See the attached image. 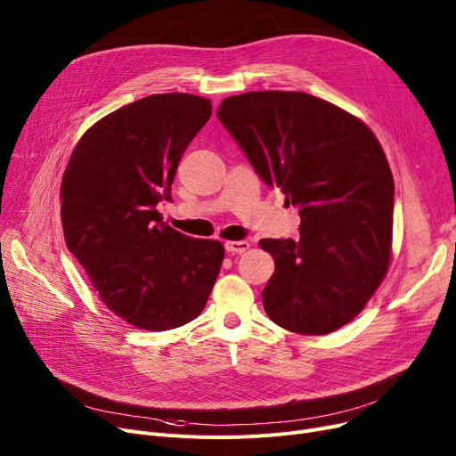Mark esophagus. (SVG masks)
<instances>
[{"label": "esophagus", "mask_w": 456, "mask_h": 456, "mask_svg": "<svg viewBox=\"0 0 456 456\" xmlns=\"http://www.w3.org/2000/svg\"><path fill=\"white\" fill-rule=\"evenodd\" d=\"M225 249L229 253H246L249 249V242H246V240H227Z\"/></svg>", "instance_id": "1"}]
</instances>
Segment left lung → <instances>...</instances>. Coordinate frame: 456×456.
Instances as JSON below:
<instances>
[{"label": "left lung", "instance_id": "1", "mask_svg": "<svg viewBox=\"0 0 456 456\" xmlns=\"http://www.w3.org/2000/svg\"><path fill=\"white\" fill-rule=\"evenodd\" d=\"M260 179L299 207V240L265 238L275 260L262 303L279 327L327 334L371 299L392 258L394 177L371 129L305 92H246L218 109Z\"/></svg>", "mask_w": 456, "mask_h": 456}]
</instances>
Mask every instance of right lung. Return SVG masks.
I'll use <instances>...</instances> for the list:
<instances>
[{
  "mask_svg": "<svg viewBox=\"0 0 456 456\" xmlns=\"http://www.w3.org/2000/svg\"><path fill=\"white\" fill-rule=\"evenodd\" d=\"M210 112V100L200 95H148L95 122L62 175L68 249L103 305L143 330L196 320L222 268V242L190 238L157 210L170 200L179 160Z\"/></svg>",
  "mask_w": 456,
  "mask_h": 456,
  "instance_id": "right-lung-1",
  "label": "right lung"
}]
</instances>
